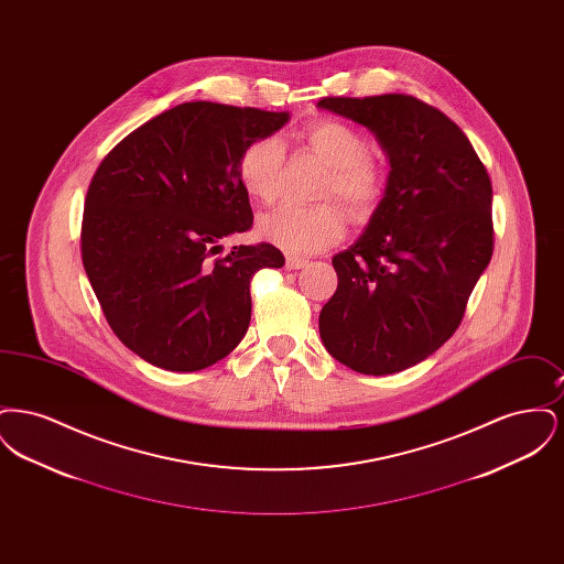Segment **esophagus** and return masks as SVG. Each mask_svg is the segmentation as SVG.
<instances>
[{
	"instance_id": "esophagus-1",
	"label": "esophagus",
	"mask_w": 564,
	"mask_h": 564,
	"mask_svg": "<svg viewBox=\"0 0 564 564\" xmlns=\"http://www.w3.org/2000/svg\"><path fill=\"white\" fill-rule=\"evenodd\" d=\"M306 264H308V260H304V258H295V256H290V258L285 260V269L288 270L304 269Z\"/></svg>"
}]
</instances>
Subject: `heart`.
Returning <instances> with one entry per match:
<instances>
[{"label":"heart","instance_id":"obj_1","mask_svg":"<svg viewBox=\"0 0 564 564\" xmlns=\"http://www.w3.org/2000/svg\"><path fill=\"white\" fill-rule=\"evenodd\" d=\"M308 150L327 166L322 198H340L350 214L364 217L378 205L387 175L382 166L366 156L368 141L349 122L323 118L304 131ZM281 145L274 137H260L242 148L237 161V175L245 194L258 203H272L279 186ZM347 230V215L334 205L323 203L311 209H276L258 221V235L274 247L308 256L340 241Z\"/></svg>","mask_w":564,"mask_h":564}]
</instances>
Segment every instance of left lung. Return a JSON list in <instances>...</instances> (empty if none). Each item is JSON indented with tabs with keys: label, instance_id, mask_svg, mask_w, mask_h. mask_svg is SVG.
<instances>
[{
	"label": "left lung",
	"instance_id": "obj_1",
	"mask_svg": "<svg viewBox=\"0 0 564 564\" xmlns=\"http://www.w3.org/2000/svg\"><path fill=\"white\" fill-rule=\"evenodd\" d=\"M317 106L372 131L391 164L366 230L332 258L338 288L319 334L350 370L395 375L455 334L490 262V177L455 122L410 95Z\"/></svg>",
	"mask_w": 564,
	"mask_h": 564
}]
</instances>
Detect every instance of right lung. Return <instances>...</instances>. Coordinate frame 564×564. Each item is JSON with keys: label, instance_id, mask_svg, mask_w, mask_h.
I'll return each instance as SVG.
<instances>
[{"label": "right lung", "instance_id": "obj_1", "mask_svg": "<svg viewBox=\"0 0 564 564\" xmlns=\"http://www.w3.org/2000/svg\"><path fill=\"white\" fill-rule=\"evenodd\" d=\"M288 120V111L182 104L99 164L84 200L82 262L109 327L148 364L196 372L241 343L253 274L285 258L269 242L212 256L253 224L237 175L242 148Z\"/></svg>", "mask_w": 564, "mask_h": 564}]
</instances>
